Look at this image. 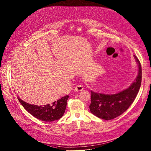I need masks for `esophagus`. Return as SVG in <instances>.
<instances>
[{
	"mask_svg": "<svg viewBox=\"0 0 151 151\" xmlns=\"http://www.w3.org/2000/svg\"><path fill=\"white\" fill-rule=\"evenodd\" d=\"M83 88L82 85H78L77 86H76L75 88V91H83Z\"/></svg>",
	"mask_w": 151,
	"mask_h": 151,
	"instance_id": "1",
	"label": "esophagus"
}]
</instances>
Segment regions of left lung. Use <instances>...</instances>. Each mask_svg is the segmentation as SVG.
I'll return each instance as SVG.
<instances>
[{
    "mask_svg": "<svg viewBox=\"0 0 151 151\" xmlns=\"http://www.w3.org/2000/svg\"><path fill=\"white\" fill-rule=\"evenodd\" d=\"M138 74L132 85L127 89L115 94H105L91 91V113L96 117L110 120L120 116L134 102L140 89L142 81V68L138 59Z\"/></svg>",
    "mask_w": 151,
    "mask_h": 151,
    "instance_id": "1",
    "label": "left lung"
}]
</instances>
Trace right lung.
Wrapping results in <instances>:
<instances>
[{
  "instance_id": "obj_1",
  "label": "right lung",
  "mask_w": 151,
  "mask_h": 151,
  "mask_svg": "<svg viewBox=\"0 0 151 151\" xmlns=\"http://www.w3.org/2000/svg\"><path fill=\"white\" fill-rule=\"evenodd\" d=\"M68 98L69 96L66 95L51 104L37 106L30 104L17 97L21 104L32 116L38 120L46 122L60 119L65 113Z\"/></svg>"
}]
</instances>
